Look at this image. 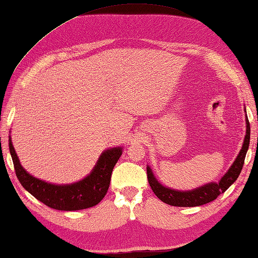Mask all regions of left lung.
Returning <instances> with one entry per match:
<instances>
[{"instance_id": "left-lung-1", "label": "left lung", "mask_w": 258, "mask_h": 258, "mask_svg": "<svg viewBox=\"0 0 258 258\" xmlns=\"http://www.w3.org/2000/svg\"><path fill=\"white\" fill-rule=\"evenodd\" d=\"M246 112V109H244ZM246 121V135L243 141L242 149L239 150L236 159L234 160L233 164L226 171V173L223 175L219 182H209L207 184L201 185L192 190L180 191L175 188L169 187L160 183L158 179L154 176L150 165H147V174L148 181L150 184L153 193L161 200L162 202L167 203L172 207H180V208H193L200 207V205L207 204L209 202L214 201V200L224 193L228 187H230L234 182L237 180V177L241 173L244 160L246 157V152L248 150L249 146V138H250V127L248 122V118L245 114Z\"/></svg>"}]
</instances>
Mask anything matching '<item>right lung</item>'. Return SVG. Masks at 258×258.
<instances>
[{"instance_id": "add662e5", "label": "right lung", "mask_w": 258, "mask_h": 258, "mask_svg": "<svg viewBox=\"0 0 258 258\" xmlns=\"http://www.w3.org/2000/svg\"><path fill=\"white\" fill-rule=\"evenodd\" d=\"M9 147L16 176L23 187L38 201L58 211H78L98 204L106 196L113 167L122 154V147L106 149L97 160L94 169L84 179L70 184H56L38 179L23 168L11 135Z\"/></svg>"}]
</instances>
